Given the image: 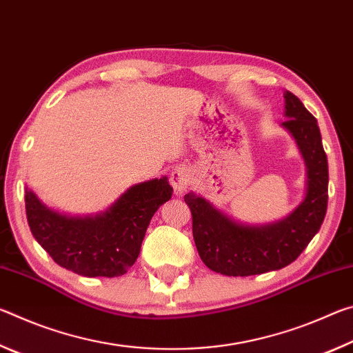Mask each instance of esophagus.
Listing matches in <instances>:
<instances>
[{
    "label": "esophagus",
    "instance_id": "esophagus-1",
    "mask_svg": "<svg viewBox=\"0 0 353 353\" xmlns=\"http://www.w3.org/2000/svg\"><path fill=\"white\" fill-rule=\"evenodd\" d=\"M170 183L172 185V188H174L177 194L183 193L191 183V172L187 166H177L176 170H172L170 176Z\"/></svg>",
    "mask_w": 353,
    "mask_h": 353
}]
</instances>
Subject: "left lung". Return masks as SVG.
I'll list each match as a JSON object with an SVG mask.
<instances>
[{"label":"left lung","mask_w":353,"mask_h":353,"mask_svg":"<svg viewBox=\"0 0 353 353\" xmlns=\"http://www.w3.org/2000/svg\"><path fill=\"white\" fill-rule=\"evenodd\" d=\"M282 126L294 137L307 166L305 198L288 216L271 224L248 225L225 216L190 191L183 196L193 216V238L201 260L212 271L246 277L282 270L294 261L321 229L328 199V165L316 118L302 101L285 92Z\"/></svg>","instance_id":"obj_1"}]
</instances>
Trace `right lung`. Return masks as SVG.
Segmentation results:
<instances>
[{
    "label": "right lung",
    "mask_w": 353,
    "mask_h": 353,
    "mask_svg": "<svg viewBox=\"0 0 353 353\" xmlns=\"http://www.w3.org/2000/svg\"><path fill=\"white\" fill-rule=\"evenodd\" d=\"M171 194L168 179H152L124 191L105 212L70 216L26 188V216L34 238L59 266L85 277H118L135 263L149 221Z\"/></svg>",
    "instance_id": "obj_1"
}]
</instances>
